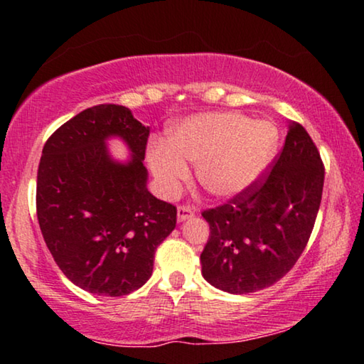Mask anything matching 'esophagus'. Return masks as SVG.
I'll return each mask as SVG.
<instances>
[{
  "label": "esophagus",
  "mask_w": 364,
  "mask_h": 364,
  "mask_svg": "<svg viewBox=\"0 0 364 364\" xmlns=\"http://www.w3.org/2000/svg\"><path fill=\"white\" fill-rule=\"evenodd\" d=\"M193 215H196V210H193L192 207H188V205H178L177 207V220L178 222L187 220V218H192Z\"/></svg>",
  "instance_id": "esophagus-1"
}]
</instances>
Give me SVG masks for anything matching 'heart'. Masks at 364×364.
Masks as SVG:
<instances>
[{"instance_id":"b5f03b06","label":"heart","mask_w":364,"mask_h":364,"mask_svg":"<svg viewBox=\"0 0 364 364\" xmlns=\"http://www.w3.org/2000/svg\"><path fill=\"white\" fill-rule=\"evenodd\" d=\"M277 132L267 122H252L242 114H198L173 129L168 144L149 149V164L162 191L177 193L188 181L186 162L197 164L203 191L228 198L245 191L268 166Z\"/></svg>"}]
</instances>
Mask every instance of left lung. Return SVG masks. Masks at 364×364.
I'll list each match as a JSON object with an SVG mask.
<instances>
[{"label":"left lung","mask_w":364,"mask_h":364,"mask_svg":"<svg viewBox=\"0 0 364 364\" xmlns=\"http://www.w3.org/2000/svg\"><path fill=\"white\" fill-rule=\"evenodd\" d=\"M323 182L325 166L315 142L301 124L290 121L272 171L223 205L202 212L210 227L200 253L203 278L243 295L285 277L310 240Z\"/></svg>","instance_id":"left-lung-1"}]
</instances>
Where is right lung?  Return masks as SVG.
<instances>
[{"instance_id": "right-lung-1", "label": "right lung", "mask_w": 364, "mask_h": 364, "mask_svg": "<svg viewBox=\"0 0 364 364\" xmlns=\"http://www.w3.org/2000/svg\"><path fill=\"white\" fill-rule=\"evenodd\" d=\"M149 132L127 107L99 104L64 122L43 147L39 227L61 272L89 293L124 296L141 288L152 275L157 247L176 228V205L146 186ZM111 135L132 149L127 164L108 157Z\"/></svg>"}]
</instances>
